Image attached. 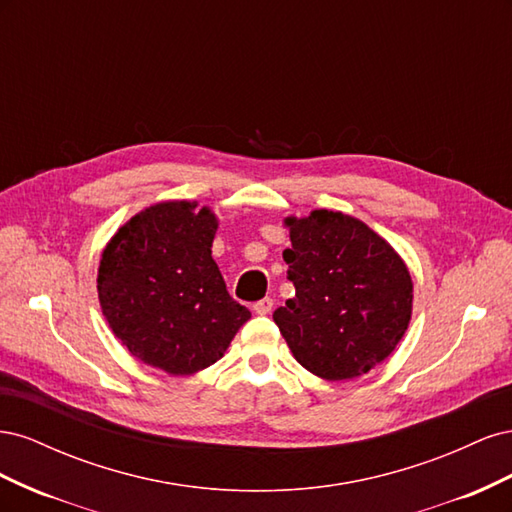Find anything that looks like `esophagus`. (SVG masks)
<instances>
[{
	"label": "esophagus",
	"instance_id": "34e87169",
	"mask_svg": "<svg viewBox=\"0 0 512 512\" xmlns=\"http://www.w3.org/2000/svg\"><path fill=\"white\" fill-rule=\"evenodd\" d=\"M271 309H273V299H271V297H265V299L258 301V303L254 305V312L260 314V316L271 314Z\"/></svg>",
	"mask_w": 512,
	"mask_h": 512
}]
</instances>
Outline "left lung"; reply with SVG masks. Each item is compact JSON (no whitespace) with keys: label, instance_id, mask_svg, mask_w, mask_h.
<instances>
[{"label":"left lung","instance_id":"1","mask_svg":"<svg viewBox=\"0 0 512 512\" xmlns=\"http://www.w3.org/2000/svg\"><path fill=\"white\" fill-rule=\"evenodd\" d=\"M294 297L273 320L307 371L322 380L367 374L401 342L412 318V277L393 245L342 211L284 218Z\"/></svg>","mask_w":512,"mask_h":512}]
</instances>
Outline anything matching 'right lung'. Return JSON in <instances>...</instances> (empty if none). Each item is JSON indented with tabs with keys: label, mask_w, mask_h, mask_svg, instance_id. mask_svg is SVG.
<instances>
[{
	"label": "right lung",
	"mask_w": 512,
	"mask_h": 512,
	"mask_svg": "<svg viewBox=\"0 0 512 512\" xmlns=\"http://www.w3.org/2000/svg\"><path fill=\"white\" fill-rule=\"evenodd\" d=\"M218 215L196 200H162L138 211L106 243L98 299L134 359L192 376L228 350L250 320L230 297L211 256Z\"/></svg>",
	"instance_id": "add662e5"
}]
</instances>
